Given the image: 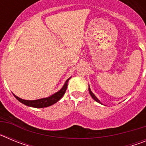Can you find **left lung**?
Returning <instances> with one entry per match:
<instances>
[{
    "instance_id": "left-lung-1",
    "label": "left lung",
    "mask_w": 146,
    "mask_h": 146,
    "mask_svg": "<svg viewBox=\"0 0 146 146\" xmlns=\"http://www.w3.org/2000/svg\"><path fill=\"white\" fill-rule=\"evenodd\" d=\"M88 91H89V94H90V95H91V97H92L93 99H94V100H95V101L99 103V104H102V103L101 102L99 101V99H98V98L96 97V96H95V95H94V94H93V92H92V91H91V88H90V86H89V87H88Z\"/></svg>"
}]
</instances>
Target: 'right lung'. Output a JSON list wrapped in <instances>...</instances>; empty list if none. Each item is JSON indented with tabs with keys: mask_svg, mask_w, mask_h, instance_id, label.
I'll list each match as a JSON object with an SVG mask.
<instances>
[{
	"mask_svg": "<svg viewBox=\"0 0 146 146\" xmlns=\"http://www.w3.org/2000/svg\"><path fill=\"white\" fill-rule=\"evenodd\" d=\"M71 77H69V79H67L66 80L65 83L63 86V87L57 91L56 93L53 94L51 96H48L46 98H42V99H36V100H25V99H23L17 96L15 94H13V95L15 96V97L17 99L18 101L20 102L21 103L24 104L25 105L28 107H31V108H47V107L51 106L57 102H58L62 96H64V94L66 92V90L67 88V86H68V82H69V79Z\"/></svg>",
	"mask_w": 146,
	"mask_h": 146,
	"instance_id": "add662e5",
	"label": "right lung"
}]
</instances>
